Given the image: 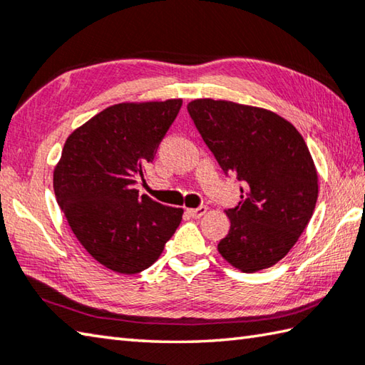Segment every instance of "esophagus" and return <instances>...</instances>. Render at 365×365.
<instances>
[{
	"instance_id": "esophagus-1",
	"label": "esophagus",
	"mask_w": 365,
	"mask_h": 365,
	"mask_svg": "<svg viewBox=\"0 0 365 365\" xmlns=\"http://www.w3.org/2000/svg\"><path fill=\"white\" fill-rule=\"evenodd\" d=\"M206 211H208V206H205V205L197 206V208H187V212H189V215H190L192 217H194V219L202 217Z\"/></svg>"
}]
</instances>
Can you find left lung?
Returning a JSON list of instances; mask_svg holds the SVG:
<instances>
[{
	"mask_svg": "<svg viewBox=\"0 0 365 365\" xmlns=\"http://www.w3.org/2000/svg\"><path fill=\"white\" fill-rule=\"evenodd\" d=\"M187 111L225 175L243 184L227 210L230 230L217 245L238 270L254 273L283 259L310 222L318 173L291 122L264 108L200 98Z\"/></svg>",
	"mask_w": 365,
	"mask_h": 365,
	"instance_id": "1",
	"label": "left lung"
}]
</instances>
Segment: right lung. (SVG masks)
I'll return each instance as SVG.
<instances>
[{"mask_svg":"<svg viewBox=\"0 0 365 365\" xmlns=\"http://www.w3.org/2000/svg\"><path fill=\"white\" fill-rule=\"evenodd\" d=\"M181 106L180 98L109 106L76 128L61 150L55 198L79 243L109 270H146L181 224L182 208L135 189Z\"/></svg>","mask_w":365,"mask_h":365,"instance_id":"right-lung-1","label":"right lung"}]
</instances>
